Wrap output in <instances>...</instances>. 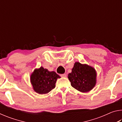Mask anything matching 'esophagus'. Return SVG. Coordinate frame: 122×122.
Here are the masks:
<instances>
[{
	"label": "esophagus",
	"mask_w": 122,
	"mask_h": 122,
	"mask_svg": "<svg viewBox=\"0 0 122 122\" xmlns=\"http://www.w3.org/2000/svg\"><path fill=\"white\" fill-rule=\"evenodd\" d=\"M61 77H66V76H67V75H66V74H61Z\"/></svg>",
	"instance_id": "esophagus-1"
}]
</instances>
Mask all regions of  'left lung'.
<instances>
[{"label": "left lung", "mask_w": 122, "mask_h": 122, "mask_svg": "<svg viewBox=\"0 0 122 122\" xmlns=\"http://www.w3.org/2000/svg\"><path fill=\"white\" fill-rule=\"evenodd\" d=\"M96 77L97 73L94 67L79 62H75L71 72L68 75L71 86L82 92H89L95 87Z\"/></svg>", "instance_id": "8db88e82"}]
</instances>
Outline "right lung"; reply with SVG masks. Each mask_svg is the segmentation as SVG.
<instances>
[{
	"label": "right lung",
	"instance_id": "obj_1",
	"mask_svg": "<svg viewBox=\"0 0 122 122\" xmlns=\"http://www.w3.org/2000/svg\"><path fill=\"white\" fill-rule=\"evenodd\" d=\"M61 78L55 71H49L42 67L36 68L31 74L30 81L35 92L39 94L48 93L55 87L57 78Z\"/></svg>",
	"mask_w": 122,
	"mask_h": 122
}]
</instances>
